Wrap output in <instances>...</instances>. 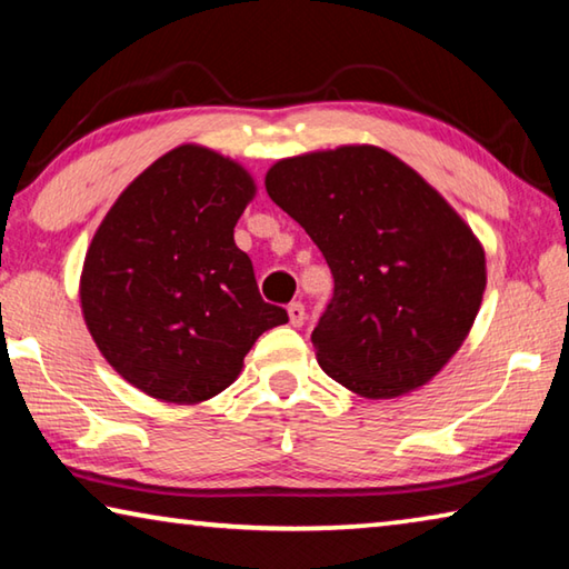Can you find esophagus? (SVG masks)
I'll use <instances>...</instances> for the list:
<instances>
[{
  "mask_svg": "<svg viewBox=\"0 0 569 569\" xmlns=\"http://www.w3.org/2000/svg\"><path fill=\"white\" fill-rule=\"evenodd\" d=\"M288 319H291V326H303V321H306V306L303 303H291L288 306Z\"/></svg>",
  "mask_w": 569,
  "mask_h": 569,
  "instance_id": "obj_1",
  "label": "esophagus"
}]
</instances>
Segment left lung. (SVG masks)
<instances>
[{
    "instance_id": "left-lung-1",
    "label": "left lung",
    "mask_w": 569,
    "mask_h": 569,
    "mask_svg": "<svg viewBox=\"0 0 569 569\" xmlns=\"http://www.w3.org/2000/svg\"><path fill=\"white\" fill-rule=\"evenodd\" d=\"M266 190L329 263L333 298L311 333L321 369L366 399L437 377L487 286L485 250L439 192L373 146L278 160Z\"/></svg>"
}]
</instances>
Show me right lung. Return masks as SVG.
<instances>
[{
  "label": "right lung",
  "mask_w": 569,
  "mask_h": 569,
  "mask_svg": "<svg viewBox=\"0 0 569 569\" xmlns=\"http://www.w3.org/2000/svg\"><path fill=\"white\" fill-rule=\"evenodd\" d=\"M253 196L238 162L180 146L122 190L94 233L80 278L84 323L112 369L148 397H216L258 336L288 321L258 293L233 240Z\"/></svg>",
  "instance_id": "add662e5"
}]
</instances>
